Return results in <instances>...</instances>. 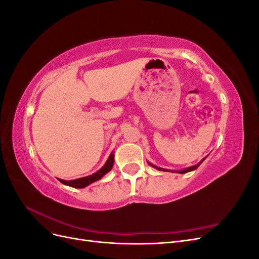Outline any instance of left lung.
Instances as JSON below:
<instances>
[{"instance_id":"8db88e82","label":"left lung","mask_w":259,"mask_h":259,"mask_svg":"<svg viewBox=\"0 0 259 259\" xmlns=\"http://www.w3.org/2000/svg\"><path fill=\"white\" fill-rule=\"evenodd\" d=\"M206 159V156L203 160H201L197 165H193V166H190V167H187V168H184V169H180V170H170V169H166V168H162V167H158V166H155V165H153V164H151L150 162H148L149 163V165H151L152 167H154V168H156L158 170H163V171H168V170H170V171H175V173H178V174H186V173H189V171H191V170H194V169H197L200 165H201V163L204 161Z\"/></svg>"}]
</instances>
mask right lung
<instances>
[{"label": "right lung", "instance_id": "add662e5", "mask_svg": "<svg viewBox=\"0 0 259 259\" xmlns=\"http://www.w3.org/2000/svg\"><path fill=\"white\" fill-rule=\"evenodd\" d=\"M113 163H114V154H113V152H111L110 155H109L107 162L105 163V165L100 169H98L96 173H94V174H92L90 176H86V177L73 179V180H64V179H58V180L61 184H64L69 187H72V188H85L86 186L93 184L94 182H97V180L101 179L108 173V171H110L113 166Z\"/></svg>", "mask_w": 259, "mask_h": 259}]
</instances>
